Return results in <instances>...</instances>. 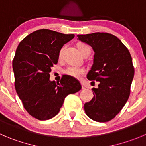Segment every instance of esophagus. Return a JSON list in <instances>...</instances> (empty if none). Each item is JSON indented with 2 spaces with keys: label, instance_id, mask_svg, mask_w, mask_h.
<instances>
[{
  "label": "esophagus",
  "instance_id": "34e87169",
  "mask_svg": "<svg viewBox=\"0 0 146 146\" xmlns=\"http://www.w3.org/2000/svg\"><path fill=\"white\" fill-rule=\"evenodd\" d=\"M82 89H83V90H84V89L87 88V87H86V86L84 85V84H83V83H82Z\"/></svg>",
  "mask_w": 146,
  "mask_h": 146
}]
</instances>
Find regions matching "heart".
<instances>
[{
  "mask_svg": "<svg viewBox=\"0 0 146 146\" xmlns=\"http://www.w3.org/2000/svg\"><path fill=\"white\" fill-rule=\"evenodd\" d=\"M77 48H78L79 51H80V52L81 53V54L82 55V56L87 52V51H90V48L87 45V44H82V43H80V44H79L78 45H77ZM64 48V47H63V48L60 50V51H59V57H61V56H62ZM63 72L65 74H66V75L68 76L74 77V78H79V77H80L82 75H83V74L85 73L86 70L84 68L82 67H77V66H69L64 69Z\"/></svg>",
  "mask_w": 146,
  "mask_h": 146,
  "instance_id": "1",
  "label": "heart"
}]
</instances>
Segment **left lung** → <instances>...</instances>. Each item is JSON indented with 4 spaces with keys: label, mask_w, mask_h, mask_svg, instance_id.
<instances>
[{
    "label": "left lung",
    "mask_w": 146,
    "mask_h": 146,
    "mask_svg": "<svg viewBox=\"0 0 146 146\" xmlns=\"http://www.w3.org/2000/svg\"><path fill=\"white\" fill-rule=\"evenodd\" d=\"M77 37L95 51L87 77L99 82L98 88H92L94 98L84 104L85 113L95 121H110L121 111L130 96L135 72L131 55L122 41L111 34L97 32Z\"/></svg>",
    "instance_id": "8db88e82"
}]
</instances>
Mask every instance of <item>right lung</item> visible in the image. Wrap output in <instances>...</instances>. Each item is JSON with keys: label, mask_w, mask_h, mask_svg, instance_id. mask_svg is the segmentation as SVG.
Returning a JSON list of instances; mask_svg holds the SVG:
<instances>
[{"label": "right lung", "mask_w": 146, "mask_h": 146, "mask_svg": "<svg viewBox=\"0 0 146 146\" xmlns=\"http://www.w3.org/2000/svg\"><path fill=\"white\" fill-rule=\"evenodd\" d=\"M74 37L44 29L28 35L18 46L13 60L15 88L25 110L34 118L54 117L65 98L81 90L80 82L70 76L63 75L60 82L49 80L61 48Z\"/></svg>", "instance_id": "add662e5"}]
</instances>
